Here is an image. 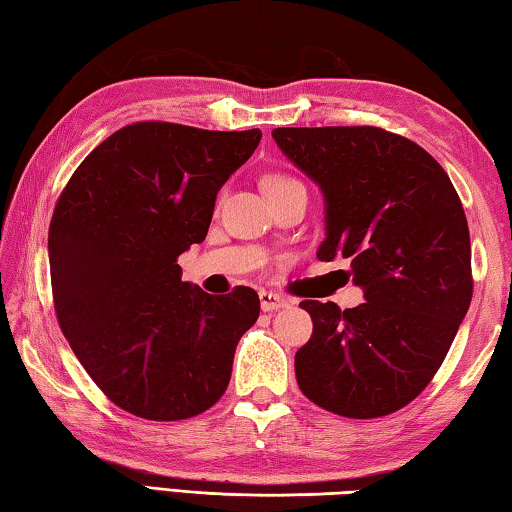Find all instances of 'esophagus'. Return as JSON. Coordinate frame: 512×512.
I'll use <instances>...</instances> for the list:
<instances>
[{
  "label": "esophagus",
  "mask_w": 512,
  "mask_h": 512,
  "mask_svg": "<svg viewBox=\"0 0 512 512\" xmlns=\"http://www.w3.org/2000/svg\"><path fill=\"white\" fill-rule=\"evenodd\" d=\"M259 305H262V311H277L282 307L289 305V300H284L282 296H277L273 291H259Z\"/></svg>",
  "instance_id": "1"
}]
</instances>
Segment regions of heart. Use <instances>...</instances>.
<instances>
[{
    "instance_id": "b5f03b06",
    "label": "heart",
    "mask_w": 512,
    "mask_h": 512,
    "mask_svg": "<svg viewBox=\"0 0 512 512\" xmlns=\"http://www.w3.org/2000/svg\"><path fill=\"white\" fill-rule=\"evenodd\" d=\"M262 187H264V192H266L268 198H271V201H273V198L287 196V194H293V192H305L307 194L305 185H302L298 178H293V176H289V173H282V171L268 173V176L262 180Z\"/></svg>"
}]
</instances>
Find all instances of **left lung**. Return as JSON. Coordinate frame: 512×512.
<instances>
[{
    "label": "left lung",
    "mask_w": 512,
    "mask_h": 512,
    "mask_svg": "<svg viewBox=\"0 0 512 512\" xmlns=\"http://www.w3.org/2000/svg\"><path fill=\"white\" fill-rule=\"evenodd\" d=\"M273 137L325 194L318 259H350L366 298L345 311L300 302L314 323L296 352L300 391L343 418L391 415L427 388L470 309L461 198L422 146L384 128H275Z\"/></svg>",
    "instance_id": "obj_1"
}]
</instances>
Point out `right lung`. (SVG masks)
I'll return each instance as SVG.
<instances>
[{"instance_id": "add662e5", "label": "right lung", "mask_w": 512, "mask_h": 512, "mask_svg": "<svg viewBox=\"0 0 512 512\" xmlns=\"http://www.w3.org/2000/svg\"><path fill=\"white\" fill-rule=\"evenodd\" d=\"M262 131L137 121L103 140L58 196L49 225L51 293L69 348L119 409L187 420L221 400L259 298L210 296L180 280L214 201Z\"/></svg>"}]
</instances>
